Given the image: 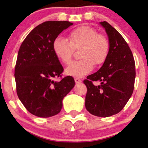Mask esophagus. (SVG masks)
Listing matches in <instances>:
<instances>
[{
    "label": "esophagus",
    "instance_id": "1",
    "mask_svg": "<svg viewBox=\"0 0 148 148\" xmlns=\"http://www.w3.org/2000/svg\"><path fill=\"white\" fill-rule=\"evenodd\" d=\"M74 80H75V82H76V83H80L81 82H82V80H81L80 79L78 78H74Z\"/></svg>",
    "mask_w": 148,
    "mask_h": 148
}]
</instances>
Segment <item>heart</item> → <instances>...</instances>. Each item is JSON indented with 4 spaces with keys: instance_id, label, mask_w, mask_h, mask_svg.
<instances>
[{
    "instance_id": "b5f03b06",
    "label": "heart",
    "mask_w": 148,
    "mask_h": 148,
    "mask_svg": "<svg viewBox=\"0 0 148 148\" xmlns=\"http://www.w3.org/2000/svg\"><path fill=\"white\" fill-rule=\"evenodd\" d=\"M68 41L57 37L53 43V50L58 59L64 64L72 61L74 50H80L82 60L73 62L66 69V74L82 77L90 73L94 65L101 66L107 60L110 51L109 39L98 33L94 28L80 26L68 33Z\"/></svg>"
}]
</instances>
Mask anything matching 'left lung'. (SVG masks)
<instances>
[{
  "instance_id": "8db88e82",
  "label": "left lung",
  "mask_w": 148,
  "mask_h": 148,
  "mask_svg": "<svg viewBox=\"0 0 148 148\" xmlns=\"http://www.w3.org/2000/svg\"><path fill=\"white\" fill-rule=\"evenodd\" d=\"M101 25L109 37V54L102 67L84 80L87 88L85 107L93 115L107 117L119 113L132 95L136 66L132 51L122 35L107 21ZM94 81L101 84L95 86Z\"/></svg>"
}]
</instances>
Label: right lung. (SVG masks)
Listing matches in <instances>:
<instances>
[{"label": "right lung", "mask_w": 148, "mask_h": 148, "mask_svg": "<svg viewBox=\"0 0 148 148\" xmlns=\"http://www.w3.org/2000/svg\"><path fill=\"white\" fill-rule=\"evenodd\" d=\"M72 24L43 22L29 33L18 50L14 68L16 93L26 109L39 117L59 113L64 97L74 86L72 76L62 78L64 68L53 50L55 39ZM58 77L61 80H54Z\"/></svg>", "instance_id": "obj_1"}]
</instances>
